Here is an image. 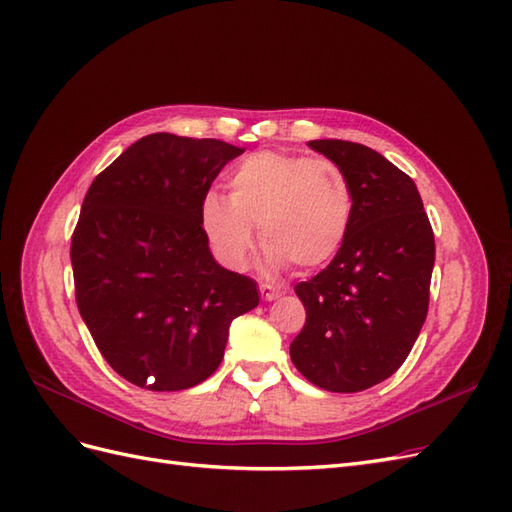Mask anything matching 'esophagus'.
<instances>
[{
	"label": "esophagus",
	"mask_w": 512,
	"mask_h": 512,
	"mask_svg": "<svg viewBox=\"0 0 512 512\" xmlns=\"http://www.w3.org/2000/svg\"><path fill=\"white\" fill-rule=\"evenodd\" d=\"M260 297L265 299V301H275V299H280V297H282V292L277 290V288H273V286L260 284Z\"/></svg>",
	"instance_id": "34e87169"
}]
</instances>
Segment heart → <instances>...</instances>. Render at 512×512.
<instances>
[{
	"label": "heart",
	"instance_id": "1",
	"mask_svg": "<svg viewBox=\"0 0 512 512\" xmlns=\"http://www.w3.org/2000/svg\"><path fill=\"white\" fill-rule=\"evenodd\" d=\"M354 198L344 170L329 160L260 151L232 168L228 200L209 194L200 224L213 254L243 269L256 243L273 269H318L339 252L352 222Z\"/></svg>",
	"mask_w": 512,
	"mask_h": 512
}]
</instances>
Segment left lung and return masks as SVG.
I'll return each mask as SVG.
<instances>
[{"label":"left lung","mask_w":512,"mask_h":512,"mask_svg":"<svg viewBox=\"0 0 512 512\" xmlns=\"http://www.w3.org/2000/svg\"><path fill=\"white\" fill-rule=\"evenodd\" d=\"M307 145L344 170L354 209L331 265L294 286L307 318L290 359L324 391L359 393L393 376L421 333L436 243L414 181L378 151Z\"/></svg>","instance_id":"1"}]
</instances>
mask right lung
<instances>
[{
	"instance_id": "add662e5",
	"label": "right lung",
	"mask_w": 512,
	"mask_h": 512,
	"mask_svg": "<svg viewBox=\"0 0 512 512\" xmlns=\"http://www.w3.org/2000/svg\"><path fill=\"white\" fill-rule=\"evenodd\" d=\"M245 149L143 136L83 200L70 258L76 305L106 363L147 391H183L224 359L230 322L260 301L215 262L200 224L213 179Z\"/></svg>"
}]
</instances>
